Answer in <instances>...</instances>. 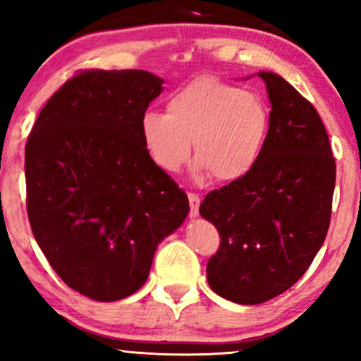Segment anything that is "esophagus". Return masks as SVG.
I'll use <instances>...</instances> for the list:
<instances>
[{"instance_id":"34e87169","label":"esophagus","mask_w":361,"mask_h":361,"mask_svg":"<svg viewBox=\"0 0 361 361\" xmlns=\"http://www.w3.org/2000/svg\"><path fill=\"white\" fill-rule=\"evenodd\" d=\"M188 197H189V204H190V217L195 219V217L199 216V206H201V199H199V195L194 194V192H189Z\"/></svg>"}]
</instances>
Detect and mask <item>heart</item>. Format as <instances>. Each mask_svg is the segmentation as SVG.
<instances>
[{
    "instance_id": "heart-1",
    "label": "heart",
    "mask_w": 361,
    "mask_h": 361,
    "mask_svg": "<svg viewBox=\"0 0 361 361\" xmlns=\"http://www.w3.org/2000/svg\"><path fill=\"white\" fill-rule=\"evenodd\" d=\"M166 110H149L140 120L147 154L166 172L188 162L194 142L195 171L219 182L239 180L256 167L268 142L264 100L219 78H194L172 93Z\"/></svg>"
}]
</instances>
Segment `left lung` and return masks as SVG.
Instances as JSON below:
<instances>
[{"label":"left lung","mask_w":361,"mask_h":361,"mask_svg":"<svg viewBox=\"0 0 361 361\" xmlns=\"http://www.w3.org/2000/svg\"><path fill=\"white\" fill-rule=\"evenodd\" d=\"M257 77L271 104L261 159L199 207L221 234L219 251L207 262L209 286L239 305L264 303L306 273L326 238L336 179L317 109L278 73Z\"/></svg>","instance_id":"obj_1"}]
</instances>
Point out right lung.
<instances>
[{
    "label": "right lung",
    "instance_id": "add662e5",
    "mask_svg": "<svg viewBox=\"0 0 361 361\" xmlns=\"http://www.w3.org/2000/svg\"><path fill=\"white\" fill-rule=\"evenodd\" d=\"M162 83L145 70L82 72L53 93L26 142L35 239L55 273L95 301L144 286L160 241L189 214L140 135Z\"/></svg>",
    "mask_w": 361,
    "mask_h": 361
}]
</instances>
